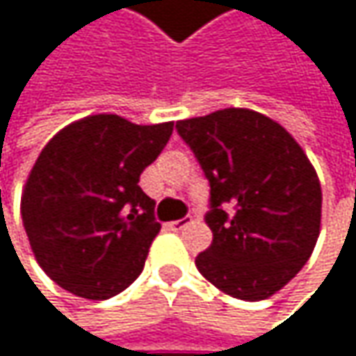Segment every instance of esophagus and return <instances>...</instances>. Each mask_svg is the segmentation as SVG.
Wrapping results in <instances>:
<instances>
[{"label":"esophagus","instance_id":"obj_1","mask_svg":"<svg viewBox=\"0 0 356 356\" xmlns=\"http://www.w3.org/2000/svg\"><path fill=\"white\" fill-rule=\"evenodd\" d=\"M189 222H191V218H179V220H173V222H171V229H173V231H181V229H185Z\"/></svg>","mask_w":356,"mask_h":356}]
</instances>
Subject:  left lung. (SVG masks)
I'll use <instances>...</instances> for the list:
<instances>
[{
    "label": "left lung",
    "mask_w": 356,
    "mask_h": 356,
    "mask_svg": "<svg viewBox=\"0 0 356 356\" xmlns=\"http://www.w3.org/2000/svg\"><path fill=\"white\" fill-rule=\"evenodd\" d=\"M177 131L210 181L212 245L195 257L197 270L231 297H272L299 274L320 237L314 165L280 123L251 108L183 119Z\"/></svg>",
    "instance_id": "8db88e82"
}]
</instances>
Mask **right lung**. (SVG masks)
<instances>
[{
	"label": "right lung",
	"mask_w": 356,
	"mask_h": 356,
	"mask_svg": "<svg viewBox=\"0 0 356 356\" xmlns=\"http://www.w3.org/2000/svg\"><path fill=\"white\" fill-rule=\"evenodd\" d=\"M173 121L138 125L101 113L59 129L22 189V222L38 266L76 297L103 301L144 270L161 222L138 185Z\"/></svg>",
	"instance_id": "1"
}]
</instances>
